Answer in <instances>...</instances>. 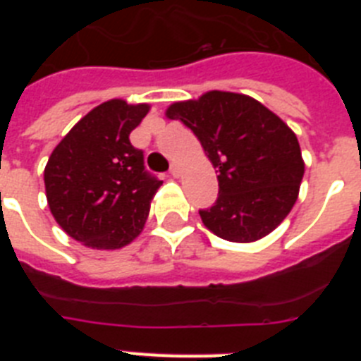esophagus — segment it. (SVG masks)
<instances>
[{
    "label": "esophagus",
    "instance_id": "34e87169",
    "mask_svg": "<svg viewBox=\"0 0 361 361\" xmlns=\"http://www.w3.org/2000/svg\"><path fill=\"white\" fill-rule=\"evenodd\" d=\"M170 173H171V177H175V178L180 177V166L175 164V162H173V164H171V168H170Z\"/></svg>",
    "mask_w": 361,
    "mask_h": 361
}]
</instances>
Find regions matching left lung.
I'll return each instance as SVG.
<instances>
[{
	"label": "left lung",
	"mask_w": 361,
	"mask_h": 361,
	"mask_svg": "<svg viewBox=\"0 0 361 361\" xmlns=\"http://www.w3.org/2000/svg\"><path fill=\"white\" fill-rule=\"evenodd\" d=\"M166 117L195 133L219 171L216 202L199 212L216 237L260 240L289 215L305 164L295 132L269 108L250 95L212 90L170 104Z\"/></svg>",
	"instance_id": "8db88e82"
}]
</instances>
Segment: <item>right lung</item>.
Listing matches in <instances>:
<instances>
[{"mask_svg": "<svg viewBox=\"0 0 361 361\" xmlns=\"http://www.w3.org/2000/svg\"><path fill=\"white\" fill-rule=\"evenodd\" d=\"M149 104L110 99L79 121L44 166L50 213L63 231L92 250H119L142 231L162 180L145 170L130 133Z\"/></svg>", "mask_w": 361, "mask_h": 361, "instance_id": "right-lung-1", "label": "right lung"}]
</instances>
